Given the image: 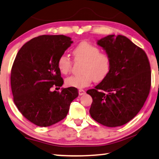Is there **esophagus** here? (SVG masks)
Wrapping results in <instances>:
<instances>
[{"label":"esophagus","mask_w":159,"mask_h":159,"mask_svg":"<svg viewBox=\"0 0 159 159\" xmlns=\"http://www.w3.org/2000/svg\"><path fill=\"white\" fill-rule=\"evenodd\" d=\"M85 91L83 90V89H80L79 90V95L80 96H82V95H84L85 93Z\"/></svg>","instance_id":"esophagus-1"}]
</instances>
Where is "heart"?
Returning a JSON list of instances; mask_svg holds the SVG:
<instances>
[{"instance_id":"obj_1","label":"heart","mask_w":159,"mask_h":159,"mask_svg":"<svg viewBox=\"0 0 159 159\" xmlns=\"http://www.w3.org/2000/svg\"><path fill=\"white\" fill-rule=\"evenodd\" d=\"M75 61H83L82 72L71 75L66 79L68 87L83 88L89 85L93 80L100 82L107 76L111 68V59L107 53L100 52L99 48L87 41H83L72 51ZM72 62L68 56L62 55L58 67L62 74L66 75L71 70Z\"/></svg>"}]
</instances>
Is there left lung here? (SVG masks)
<instances>
[{"label":"left lung","mask_w":159,"mask_h":159,"mask_svg":"<svg viewBox=\"0 0 159 159\" xmlns=\"http://www.w3.org/2000/svg\"><path fill=\"white\" fill-rule=\"evenodd\" d=\"M110 57L108 74L94 89L92 118L107 127L121 126L134 118L144 106L151 87V67L145 52L127 38L114 34L97 41Z\"/></svg>","instance_id":"8db88e82"}]
</instances>
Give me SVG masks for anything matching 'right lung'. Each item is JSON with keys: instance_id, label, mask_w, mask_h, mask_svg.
<instances>
[{"instance_id": "1", "label": "right lung", "mask_w": 159, "mask_h": 159, "mask_svg": "<svg viewBox=\"0 0 159 159\" xmlns=\"http://www.w3.org/2000/svg\"><path fill=\"white\" fill-rule=\"evenodd\" d=\"M72 43L69 36L42 35L25 43L17 54L10 76L14 103L36 125L48 127L62 120L78 97L75 87L51 91L63 84L58 61Z\"/></svg>"}]
</instances>
